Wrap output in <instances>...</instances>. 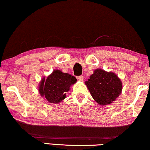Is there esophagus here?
Wrapping results in <instances>:
<instances>
[{
  "label": "esophagus",
  "instance_id": "obj_1",
  "mask_svg": "<svg viewBox=\"0 0 150 150\" xmlns=\"http://www.w3.org/2000/svg\"><path fill=\"white\" fill-rule=\"evenodd\" d=\"M77 79L79 81H83V79H84V77H83V76H79L77 77Z\"/></svg>",
  "mask_w": 150,
  "mask_h": 150
}]
</instances>
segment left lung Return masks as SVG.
Masks as SVG:
<instances>
[{
    "label": "left lung",
    "mask_w": 150,
    "mask_h": 150,
    "mask_svg": "<svg viewBox=\"0 0 150 150\" xmlns=\"http://www.w3.org/2000/svg\"><path fill=\"white\" fill-rule=\"evenodd\" d=\"M93 98L100 105L112 103L122 91L120 80L114 73L96 69L85 82Z\"/></svg>",
    "instance_id": "1"
}]
</instances>
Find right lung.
Here are the masks:
<instances>
[{"mask_svg": "<svg viewBox=\"0 0 150 150\" xmlns=\"http://www.w3.org/2000/svg\"><path fill=\"white\" fill-rule=\"evenodd\" d=\"M76 82V79L67 73H63L60 70H54L51 75L43 79L40 82L39 92L49 102L57 103L66 97L71 85Z\"/></svg>", "mask_w": 150, "mask_h": 150, "instance_id": "right-lung-1", "label": "right lung"}]
</instances>
